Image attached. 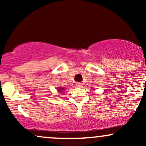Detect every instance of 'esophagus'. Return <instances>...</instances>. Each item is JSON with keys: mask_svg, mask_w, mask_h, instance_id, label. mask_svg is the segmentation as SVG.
Returning a JSON list of instances; mask_svg holds the SVG:
<instances>
[{"mask_svg": "<svg viewBox=\"0 0 146 146\" xmlns=\"http://www.w3.org/2000/svg\"><path fill=\"white\" fill-rule=\"evenodd\" d=\"M76 86L78 87H81L82 86V82H76Z\"/></svg>", "mask_w": 146, "mask_h": 146, "instance_id": "obj_1", "label": "esophagus"}]
</instances>
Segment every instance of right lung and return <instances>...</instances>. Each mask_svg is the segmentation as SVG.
Instances as JSON below:
<instances>
[{
	"label": "right lung",
	"mask_w": 146,
	"mask_h": 146,
	"mask_svg": "<svg viewBox=\"0 0 146 146\" xmlns=\"http://www.w3.org/2000/svg\"><path fill=\"white\" fill-rule=\"evenodd\" d=\"M64 90L63 88H59V92H62L61 90Z\"/></svg>",
	"instance_id": "obj_1"
}]
</instances>
